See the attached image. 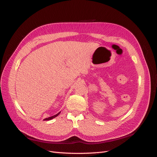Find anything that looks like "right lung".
I'll list each match as a JSON object with an SVG mask.
<instances>
[{"instance_id":"add662e5","label":"right lung","mask_w":157,"mask_h":157,"mask_svg":"<svg viewBox=\"0 0 157 157\" xmlns=\"http://www.w3.org/2000/svg\"><path fill=\"white\" fill-rule=\"evenodd\" d=\"M60 113H60H59L58 114H56V115H54V116H51V117H48V118H45V119H44V120H52V118H55V117H56L57 116H59V114Z\"/></svg>"}]
</instances>
